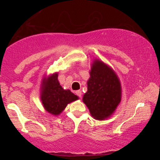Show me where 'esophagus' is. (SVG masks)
I'll list each match as a JSON object with an SVG mask.
<instances>
[{"instance_id":"34e87169","label":"esophagus","mask_w":160,"mask_h":160,"mask_svg":"<svg viewBox=\"0 0 160 160\" xmlns=\"http://www.w3.org/2000/svg\"><path fill=\"white\" fill-rule=\"evenodd\" d=\"M76 95L78 96V98H82V92L81 91H79V90H78V91H76Z\"/></svg>"}]
</instances>
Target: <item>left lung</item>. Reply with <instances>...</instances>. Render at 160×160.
I'll use <instances>...</instances> for the list:
<instances>
[{
    "label": "left lung",
    "instance_id": "left-lung-1",
    "mask_svg": "<svg viewBox=\"0 0 160 160\" xmlns=\"http://www.w3.org/2000/svg\"><path fill=\"white\" fill-rule=\"evenodd\" d=\"M87 81V92L83 102L94 119L103 120L114 112L122 98V87L114 71L99 60H95Z\"/></svg>",
    "mask_w": 160,
    "mask_h": 160
}]
</instances>
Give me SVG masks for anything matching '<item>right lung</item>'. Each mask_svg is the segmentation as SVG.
<instances>
[{"label": "right lung", "instance_id": "add662e5", "mask_svg": "<svg viewBox=\"0 0 160 160\" xmlns=\"http://www.w3.org/2000/svg\"><path fill=\"white\" fill-rule=\"evenodd\" d=\"M58 73L43 78L41 84V100L45 110L52 115L58 116L62 112L67 105L78 99V96L69 89H64L58 81Z\"/></svg>", "mask_w": 160, "mask_h": 160}]
</instances>
